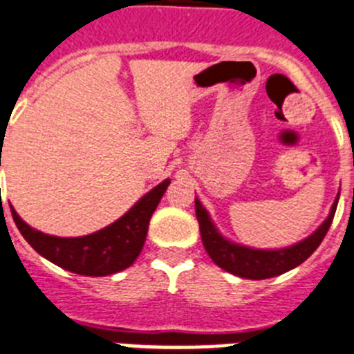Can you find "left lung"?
I'll return each instance as SVG.
<instances>
[{"label":"left lung","mask_w":354,"mask_h":354,"mask_svg":"<svg viewBox=\"0 0 354 354\" xmlns=\"http://www.w3.org/2000/svg\"><path fill=\"white\" fill-rule=\"evenodd\" d=\"M337 203H339V197L333 203L328 218L313 236L293 244V246L285 248V250H253V248L230 243L214 229L209 214L199 203V199H196V214L204 248L218 267H222L223 270L234 274V276L246 277V279H267V277L279 276V274L300 266L304 260H307L315 253V250L322 244L332 225Z\"/></svg>","instance_id":"1"}]
</instances>
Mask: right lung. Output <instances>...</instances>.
Segmentation results:
<instances>
[{
	"label": "right lung",
	"mask_w": 354,
	"mask_h": 354,
	"mask_svg": "<svg viewBox=\"0 0 354 354\" xmlns=\"http://www.w3.org/2000/svg\"><path fill=\"white\" fill-rule=\"evenodd\" d=\"M171 181H162L120 220L84 237H55L31 229L12 209L13 222L36 252L55 266L82 276H108L134 263L143 250L148 223Z\"/></svg>",
	"instance_id": "obj_1"
}]
</instances>
